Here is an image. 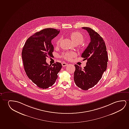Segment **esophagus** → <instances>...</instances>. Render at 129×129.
<instances>
[{"label":"esophagus","mask_w":129,"mask_h":129,"mask_svg":"<svg viewBox=\"0 0 129 129\" xmlns=\"http://www.w3.org/2000/svg\"><path fill=\"white\" fill-rule=\"evenodd\" d=\"M62 67H66V66H67L68 65V64L67 63H66V62H62Z\"/></svg>","instance_id":"esophagus-1"}]
</instances>
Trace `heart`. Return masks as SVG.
<instances>
[{
    "mask_svg": "<svg viewBox=\"0 0 129 129\" xmlns=\"http://www.w3.org/2000/svg\"><path fill=\"white\" fill-rule=\"evenodd\" d=\"M70 37L75 44L78 45L82 43L84 41V36L82 34L79 32H73L70 35ZM62 39L58 38L56 41V44L57 45L59 44ZM76 55V54L74 52H64L62 54V57L64 59L67 60H71L73 58H74Z\"/></svg>",
    "mask_w": 129,
    "mask_h": 129,
    "instance_id": "1",
    "label": "heart"
}]
</instances>
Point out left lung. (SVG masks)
Masks as SVG:
<instances>
[{
  "mask_svg": "<svg viewBox=\"0 0 129 129\" xmlns=\"http://www.w3.org/2000/svg\"><path fill=\"white\" fill-rule=\"evenodd\" d=\"M82 28L87 31L90 38L88 47L81 56L87 62L83 69L75 65L74 78L77 86L86 90L92 88L101 79L103 73L107 70L108 58L106 46L101 36L90 27Z\"/></svg>",
  "mask_w": 129,
  "mask_h": 129,
  "instance_id": "1",
  "label": "left lung"
}]
</instances>
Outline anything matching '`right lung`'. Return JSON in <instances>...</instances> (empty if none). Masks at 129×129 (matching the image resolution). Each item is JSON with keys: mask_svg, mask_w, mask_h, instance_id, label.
<instances>
[{"mask_svg": "<svg viewBox=\"0 0 129 129\" xmlns=\"http://www.w3.org/2000/svg\"><path fill=\"white\" fill-rule=\"evenodd\" d=\"M58 29L46 28L37 32L27 39L22 52L23 63L27 76L42 89L51 86L62 68L61 63L49 65L47 57L52 56L54 47L51 40L59 33Z\"/></svg>", "mask_w": 129, "mask_h": 129, "instance_id": "1", "label": "right lung"}]
</instances>
